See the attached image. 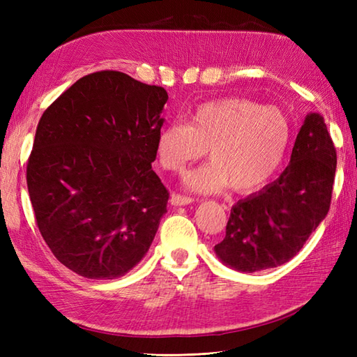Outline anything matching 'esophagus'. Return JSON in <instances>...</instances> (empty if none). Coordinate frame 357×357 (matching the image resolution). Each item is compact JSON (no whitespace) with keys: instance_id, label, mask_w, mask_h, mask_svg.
I'll return each mask as SVG.
<instances>
[{"instance_id":"1","label":"esophagus","mask_w":357,"mask_h":357,"mask_svg":"<svg viewBox=\"0 0 357 357\" xmlns=\"http://www.w3.org/2000/svg\"><path fill=\"white\" fill-rule=\"evenodd\" d=\"M192 202H193V198H190V196H183V195H176V193H173L170 198V204L174 207L188 206V204H192Z\"/></svg>"}]
</instances>
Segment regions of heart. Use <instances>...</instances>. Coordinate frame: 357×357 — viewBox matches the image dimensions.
Returning <instances> with one entry per match:
<instances>
[{
  "mask_svg": "<svg viewBox=\"0 0 357 357\" xmlns=\"http://www.w3.org/2000/svg\"><path fill=\"white\" fill-rule=\"evenodd\" d=\"M285 113L245 98H222L196 107L187 124L173 123L156 138V156L162 169L183 172L206 155L211 161L188 172L187 188L216 193L230 184L250 192L268 181L282 164L290 144Z\"/></svg>",
  "mask_w": 357,
  "mask_h": 357,
  "instance_id": "1",
  "label": "heart"
}]
</instances>
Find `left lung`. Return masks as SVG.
Masks as SVG:
<instances>
[{
    "instance_id": "8db88e82",
    "label": "left lung",
    "mask_w": 357,
    "mask_h": 357,
    "mask_svg": "<svg viewBox=\"0 0 357 357\" xmlns=\"http://www.w3.org/2000/svg\"><path fill=\"white\" fill-rule=\"evenodd\" d=\"M336 162L322 115L308 113L280 176L231 207L225 238L215 245L221 262L255 273L298 255L328 213Z\"/></svg>"
}]
</instances>
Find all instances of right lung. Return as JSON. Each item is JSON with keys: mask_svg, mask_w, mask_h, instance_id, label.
I'll list each match as a JSON object with an SVG mask.
<instances>
[{"mask_svg": "<svg viewBox=\"0 0 357 357\" xmlns=\"http://www.w3.org/2000/svg\"><path fill=\"white\" fill-rule=\"evenodd\" d=\"M167 100L162 87L102 70L43 113L29 196L45 244L77 275L124 276L149 252L169 201L151 170Z\"/></svg>", "mask_w": 357, "mask_h": 357, "instance_id": "1", "label": "right lung"}]
</instances>
